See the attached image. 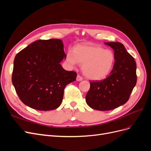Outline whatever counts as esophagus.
<instances>
[{
  "instance_id": "esophagus-1",
  "label": "esophagus",
  "mask_w": 151,
  "mask_h": 151,
  "mask_svg": "<svg viewBox=\"0 0 151 151\" xmlns=\"http://www.w3.org/2000/svg\"><path fill=\"white\" fill-rule=\"evenodd\" d=\"M77 81H82L83 79V77H82L80 75H77Z\"/></svg>"
}]
</instances>
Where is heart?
<instances>
[{"instance_id": "1", "label": "heart", "mask_w": 151, "mask_h": 151, "mask_svg": "<svg viewBox=\"0 0 151 151\" xmlns=\"http://www.w3.org/2000/svg\"><path fill=\"white\" fill-rule=\"evenodd\" d=\"M66 60L72 66L83 65V74L91 80L104 79L111 70L115 57L113 52L96 45H78L68 52Z\"/></svg>"}]
</instances>
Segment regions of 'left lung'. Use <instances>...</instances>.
I'll return each instance as SVG.
<instances>
[{
  "mask_svg": "<svg viewBox=\"0 0 151 151\" xmlns=\"http://www.w3.org/2000/svg\"><path fill=\"white\" fill-rule=\"evenodd\" d=\"M105 44L114 50L113 69L106 79L91 81L86 96L87 104L99 111L111 110L126 103L137 83L136 63L124 45L118 42Z\"/></svg>",
  "mask_w": 151,
  "mask_h": 151,
  "instance_id": "obj_1",
  "label": "left lung"
}]
</instances>
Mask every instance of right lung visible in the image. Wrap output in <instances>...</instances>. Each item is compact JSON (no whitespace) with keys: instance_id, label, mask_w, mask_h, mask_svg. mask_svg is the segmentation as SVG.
<instances>
[{"instance_id":"add662e5","label":"right lung","mask_w":151,"mask_h":151,"mask_svg":"<svg viewBox=\"0 0 151 151\" xmlns=\"http://www.w3.org/2000/svg\"><path fill=\"white\" fill-rule=\"evenodd\" d=\"M66 55L59 39L40 40L18 53L14 60L12 84L21 101L40 111L60 106L65 86L77 73L60 65Z\"/></svg>"}]
</instances>
